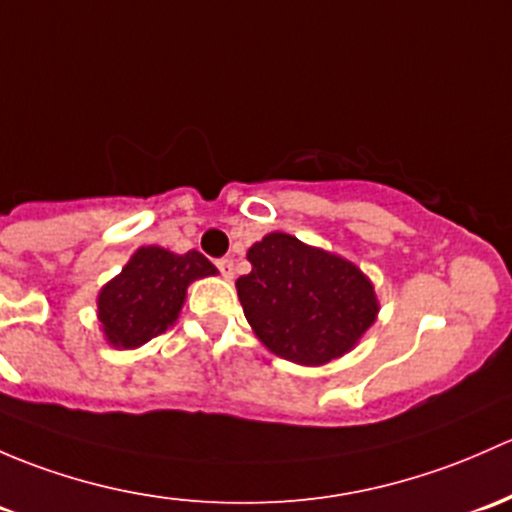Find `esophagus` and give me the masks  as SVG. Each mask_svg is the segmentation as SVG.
<instances>
[{"label":"esophagus","instance_id":"1","mask_svg":"<svg viewBox=\"0 0 512 512\" xmlns=\"http://www.w3.org/2000/svg\"><path fill=\"white\" fill-rule=\"evenodd\" d=\"M218 270L225 279H233L235 277V262L230 260V257H225V260H218Z\"/></svg>","mask_w":512,"mask_h":512}]
</instances>
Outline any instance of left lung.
Listing matches in <instances>:
<instances>
[{
  "mask_svg": "<svg viewBox=\"0 0 512 512\" xmlns=\"http://www.w3.org/2000/svg\"><path fill=\"white\" fill-rule=\"evenodd\" d=\"M252 272L235 282L247 324L267 351L297 365L351 353L380 311L370 277L346 257L267 233L247 250Z\"/></svg>",
  "mask_w": 512,
  "mask_h": 512,
  "instance_id": "obj_1",
  "label": "left lung"
}]
</instances>
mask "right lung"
I'll list each match as a JSON object with an SVG mask.
<instances>
[{
  "label": "right lung",
  "instance_id": "1",
  "mask_svg": "<svg viewBox=\"0 0 512 512\" xmlns=\"http://www.w3.org/2000/svg\"><path fill=\"white\" fill-rule=\"evenodd\" d=\"M218 274L198 250L186 255L159 245L139 247L122 272L98 292V321L107 346L134 351L179 319L188 284Z\"/></svg>",
  "mask_w": 512,
  "mask_h": 512
}]
</instances>
